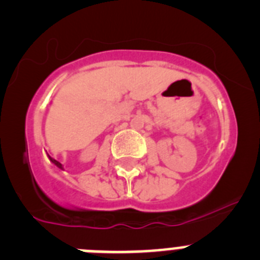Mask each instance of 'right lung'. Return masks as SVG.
I'll return each instance as SVG.
<instances>
[{
	"instance_id": "obj_1",
	"label": "right lung",
	"mask_w": 260,
	"mask_h": 260,
	"mask_svg": "<svg viewBox=\"0 0 260 260\" xmlns=\"http://www.w3.org/2000/svg\"><path fill=\"white\" fill-rule=\"evenodd\" d=\"M49 160L53 162V164L56 165L57 168H59V169H63V167H62V164H61V162H59V161H57V160H54V158L50 157V156H49Z\"/></svg>"
}]
</instances>
